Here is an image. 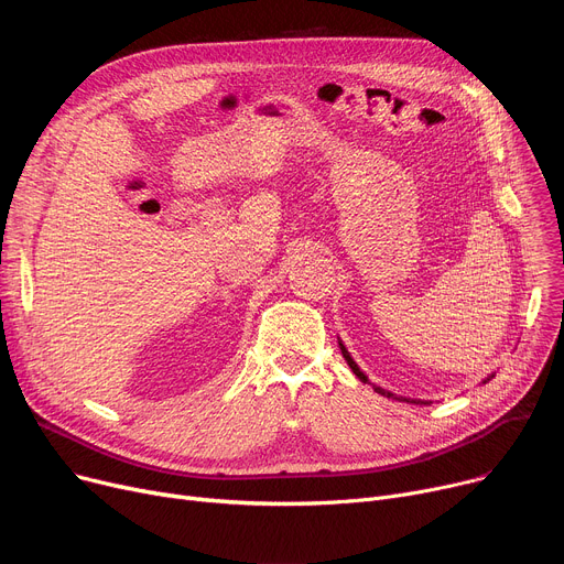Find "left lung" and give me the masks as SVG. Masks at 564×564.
Here are the masks:
<instances>
[{
	"instance_id": "1",
	"label": "left lung",
	"mask_w": 564,
	"mask_h": 564,
	"mask_svg": "<svg viewBox=\"0 0 564 564\" xmlns=\"http://www.w3.org/2000/svg\"><path fill=\"white\" fill-rule=\"evenodd\" d=\"M338 345H340V351H343V357H345V361H347V366H349V368H351V372H354V375H357V377H359V379H361V381H364V383H368V377H366V375H364V372H361V368H359V366H357V361H354V359H351V354H349V351H347V347H345V345H343V340H338ZM494 377H496V375H494V372H491V375H489V377H487V379H482V383H487V381H489V379H494ZM372 389H375V391H377V393H379V395H387V398H395V395H393V393H391V391H383V389H381V387H375V383H372ZM395 400H402V398H395ZM404 400H406V398H404ZM406 402H416V404H427V402H423V400H406Z\"/></svg>"
}]
</instances>
